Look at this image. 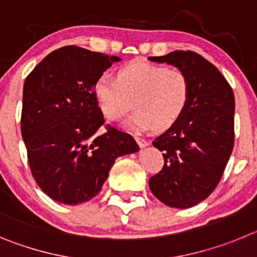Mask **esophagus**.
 I'll return each instance as SVG.
<instances>
[{"mask_svg":"<svg viewBox=\"0 0 257 257\" xmlns=\"http://www.w3.org/2000/svg\"><path fill=\"white\" fill-rule=\"evenodd\" d=\"M136 142H138V144L142 147V148H145V147H148L149 145V142L147 139H144V138H142V136H135Z\"/></svg>","mask_w":257,"mask_h":257,"instance_id":"1","label":"esophagus"}]
</instances>
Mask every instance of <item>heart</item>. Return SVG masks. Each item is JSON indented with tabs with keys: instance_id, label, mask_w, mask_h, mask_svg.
Here are the masks:
<instances>
[{
	"instance_id": "heart-1",
	"label": "heart",
	"mask_w": 257,
	"mask_h": 257,
	"mask_svg": "<svg viewBox=\"0 0 257 257\" xmlns=\"http://www.w3.org/2000/svg\"><path fill=\"white\" fill-rule=\"evenodd\" d=\"M97 106L109 121L123 117L131 106L136 109L127 126L134 130H167L183 117L192 95L190 79L180 69L136 60L109 73L94 83Z\"/></svg>"
}]
</instances>
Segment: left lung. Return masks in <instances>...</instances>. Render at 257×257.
Returning <instances> with one entry per match:
<instances>
[{"instance_id": "left-lung-1", "label": "left lung", "mask_w": 257, "mask_h": 257, "mask_svg": "<svg viewBox=\"0 0 257 257\" xmlns=\"http://www.w3.org/2000/svg\"><path fill=\"white\" fill-rule=\"evenodd\" d=\"M149 60L175 65L192 86L183 117L153 142L165 165L149 179V188L170 207H192L215 190L233 151L234 95L220 70L197 52L174 51Z\"/></svg>"}]
</instances>
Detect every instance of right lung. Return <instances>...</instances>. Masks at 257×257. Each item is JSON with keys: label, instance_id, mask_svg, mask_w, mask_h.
Segmentation results:
<instances>
[{"label": "right lung", "instance_id": "obj_1", "mask_svg": "<svg viewBox=\"0 0 257 257\" xmlns=\"http://www.w3.org/2000/svg\"><path fill=\"white\" fill-rule=\"evenodd\" d=\"M117 56L78 46L52 51L24 82L22 136L31 172L51 199L78 205L101 190L115 158L139 151L130 134L110 124L94 96V83Z\"/></svg>", "mask_w": 257, "mask_h": 257}]
</instances>
